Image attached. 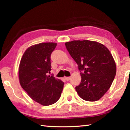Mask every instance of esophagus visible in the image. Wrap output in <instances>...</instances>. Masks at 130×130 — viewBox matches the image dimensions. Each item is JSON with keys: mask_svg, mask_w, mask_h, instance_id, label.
<instances>
[{"mask_svg": "<svg viewBox=\"0 0 130 130\" xmlns=\"http://www.w3.org/2000/svg\"><path fill=\"white\" fill-rule=\"evenodd\" d=\"M64 78H65V80L66 81H69L70 80V77H65Z\"/></svg>", "mask_w": 130, "mask_h": 130, "instance_id": "34e87169", "label": "esophagus"}]
</instances>
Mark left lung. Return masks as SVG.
I'll return each instance as SVG.
<instances>
[{"label": "left lung", "mask_w": 130, "mask_h": 130, "mask_svg": "<svg viewBox=\"0 0 130 130\" xmlns=\"http://www.w3.org/2000/svg\"><path fill=\"white\" fill-rule=\"evenodd\" d=\"M65 46L80 71L81 83L76 87L79 96L88 102L99 100L116 75V63L109 50L102 43L88 40L68 42Z\"/></svg>", "instance_id": "left-lung-1"}]
</instances>
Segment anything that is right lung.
Wrapping results in <instances>:
<instances>
[{
    "instance_id": "right-lung-1",
    "label": "right lung",
    "mask_w": 130,
    "mask_h": 130,
    "mask_svg": "<svg viewBox=\"0 0 130 130\" xmlns=\"http://www.w3.org/2000/svg\"><path fill=\"white\" fill-rule=\"evenodd\" d=\"M56 46V43L45 42L29 47L19 67L21 87L32 100L43 106L58 100L64 85L60 79L47 75L52 68L50 56Z\"/></svg>"
}]
</instances>
